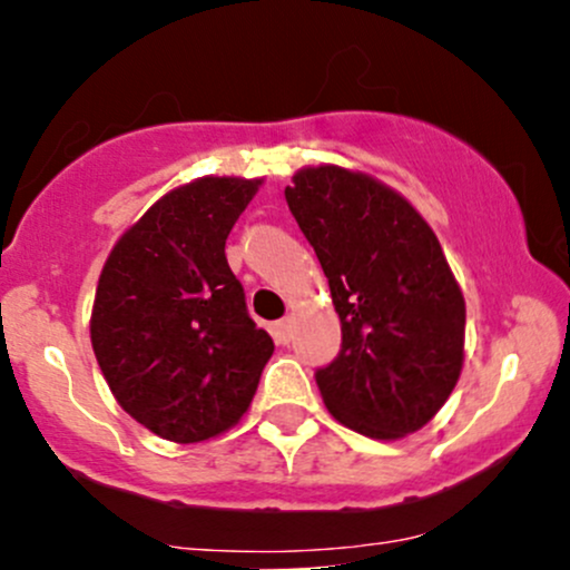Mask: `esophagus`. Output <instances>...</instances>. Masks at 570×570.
<instances>
[{
  "label": "esophagus",
  "mask_w": 570,
  "mask_h": 570,
  "mask_svg": "<svg viewBox=\"0 0 570 570\" xmlns=\"http://www.w3.org/2000/svg\"><path fill=\"white\" fill-rule=\"evenodd\" d=\"M273 335H276L281 345L289 343V340H292V318H281V322H276V326H273Z\"/></svg>",
  "instance_id": "obj_1"
}]
</instances>
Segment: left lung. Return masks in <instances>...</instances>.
Wrapping results in <instances>:
<instances>
[{
	"instance_id": "obj_1",
	"label": "left lung",
	"mask_w": 570,
	"mask_h": 570,
	"mask_svg": "<svg viewBox=\"0 0 570 570\" xmlns=\"http://www.w3.org/2000/svg\"><path fill=\"white\" fill-rule=\"evenodd\" d=\"M284 189L311 240L343 345L316 372L335 421L372 440L423 429L463 370L466 303L429 222L375 176L305 166Z\"/></svg>"
}]
</instances>
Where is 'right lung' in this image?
<instances>
[{"label": "right lung", "instance_id": "obj_1", "mask_svg": "<svg viewBox=\"0 0 570 570\" xmlns=\"http://www.w3.org/2000/svg\"><path fill=\"white\" fill-rule=\"evenodd\" d=\"M263 179L200 176L117 238L90 343L117 404L153 434L212 440L244 417L273 340L248 318L225 240Z\"/></svg>", "mask_w": 570, "mask_h": 570}]
</instances>
